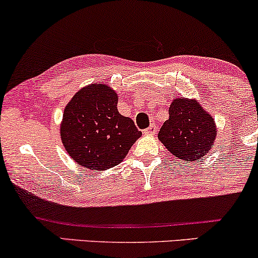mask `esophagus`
Listing matches in <instances>:
<instances>
[{"mask_svg":"<svg viewBox=\"0 0 258 258\" xmlns=\"http://www.w3.org/2000/svg\"><path fill=\"white\" fill-rule=\"evenodd\" d=\"M155 132H157V127H155L154 123H152L151 126L148 127L147 130H144V134L146 135H151V136H154Z\"/></svg>","mask_w":258,"mask_h":258,"instance_id":"34e87169","label":"esophagus"}]
</instances>
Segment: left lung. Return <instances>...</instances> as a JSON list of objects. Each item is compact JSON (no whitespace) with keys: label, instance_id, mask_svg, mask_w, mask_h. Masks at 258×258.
Here are the masks:
<instances>
[{"label":"left lung","instance_id":"1","mask_svg":"<svg viewBox=\"0 0 258 258\" xmlns=\"http://www.w3.org/2000/svg\"><path fill=\"white\" fill-rule=\"evenodd\" d=\"M217 124L196 99L176 98L169 107V120L161 126L158 140L177 159L196 163L213 148Z\"/></svg>","mask_w":258,"mask_h":258}]
</instances>
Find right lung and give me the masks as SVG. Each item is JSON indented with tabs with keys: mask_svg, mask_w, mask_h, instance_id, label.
<instances>
[{
	"mask_svg": "<svg viewBox=\"0 0 258 258\" xmlns=\"http://www.w3.org/2000/svg\"><path fill=\"white\" fill-rule=\"evenodd\" d=\"M111 87L94 83L79 89L64 107L61 141L82 168L103 171L120 164L142 132L117 110Z\"/></svg>",
	"mask_w": 258,
	"mask_h": 258,
	"instance_id": "obj_1",
	"label": "right lung"
}]
</instances>
